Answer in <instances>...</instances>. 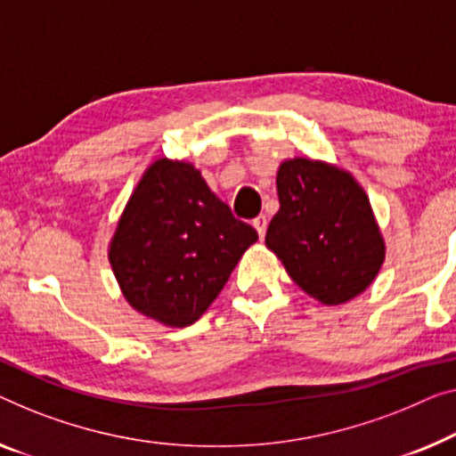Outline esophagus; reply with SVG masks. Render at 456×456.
Masks as SVG:
<instances>
[{
	"label": "esophagus",
	"instance_id": "esophagus-1",
	"mask_svg": "<svg viewBox=\"0 0 456 456\" xmlns=\"http://www.w3.org/2000/svg\"><path fill=\"white\" fill-rule=\"evenodd\" d=\"M251 225L256 227L257 235H260V240H262L264 233H266V227H268V219H266V215H260V216H256V219H254V223H251Z\"/></svg>",
	"mask_w": 456,
	"mask_h": 456
}]
</instances>
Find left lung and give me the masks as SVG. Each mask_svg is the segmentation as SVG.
I'll return each instance as SVG.
<instances>
[{"label": "left lung", "mask_w": 456, "mask_h": 456, "mask_svg": "<svg viewBox=\"0 0 456 456\" xmlns=\"http://www.w3.org/2000/svg\"><path fill=\"white\" fill-rule=\"evenodd\" d=\"M276 192L281 208L268 225L266 248L297 287L328 307L362 295L387 246L354 175L323 159H284Z\"/></svg>", "instance_id": "obj_1"}]
</instances>
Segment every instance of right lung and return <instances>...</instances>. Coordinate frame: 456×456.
<instances>
[{
  "label": "right lung",
  "mask_w": 456,
  "mask_h": 456,
  "mask_svg": "<svg viewBox=\"0 0 456 456\" xmlns=\"http://www.w3.org/2000/svg\"><path fill=\"white\" fill-rule=\"evenodd\" d=\"M257 233L184 159L159 158L142 172L108 243L125 301L167 328L210 307Z\"/></svg>",
  "instance_id": "1"
}]
</instances>
